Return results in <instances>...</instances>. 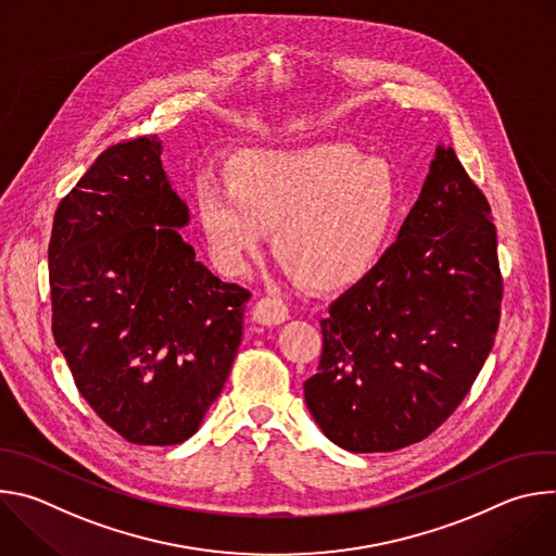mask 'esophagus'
I'll return each instance as SVG.
<instances>
[{
  "label": "esophagus",
  "instance_id": "obj_1",
  "mask_svg": "<svg viewBox=\"0 0 556 556\" xmlns=\"http://www.w3.org/2000/svg\"><path fill=\"white\" fill-rule=\"evenodd\" d=\"M288 305L277 296H262L253 307V319L262 326H279L288 319Z\"/></svg>",
  "mask_w": 556,
  "mask_h": 556
}]
</instances>
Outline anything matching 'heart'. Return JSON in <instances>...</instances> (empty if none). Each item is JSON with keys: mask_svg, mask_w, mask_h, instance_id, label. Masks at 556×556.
<instances>
[{"mask_svg": "<svg viewBox=\"0 0 556 556\" xmlns=\"http://www.w3.org/2000/svg\"><path fill=\"white\" fill-rule=\"evenodd\" d=\"M226 178H202L193 206L211 257L242 275L275 226L277 260L307 288L332 290L380 257L401 202L393 167L345 142L296 149H244Z\"/></svg>", "mask_w": 556, "mask_h": 556, "instance_id": "heart-1", "label": "heart"}]
</instances>
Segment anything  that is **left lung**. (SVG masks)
Instances as JSON below:
<instances>
[{
    "mask_svg": "<svg viewBox=\"0 0 556 556\" xmlns=\"http://www.w3.org/2000/svg\"><path fill=\"white\" fill-rule=\"evenodd\" d=\"M502 292L491 204L440 144L399 240L321 319L319 369L303 382L316 425L352 453L431 435L493 350Z\"/></svg>",
    "mask_w": 556,
    "mask_h": 556,
    "instance_id": "left-lung-1",
    "label": "left lung"
}]
</instances>
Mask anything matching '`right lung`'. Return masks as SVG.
<instances>
[{"label": "right lung", "instance_id": "obj_1", "mask_svg": "<svg viewBox=\"0 0 556 556\" xmlns=\"http://www.w3.org/2000/svg\"><path fill=\"white\" fill-rule=\"evenodd\" d=\"M163 142L108 147L59 202L48 247L52 334L94 414L134 444L191 438L219 395L251 292L195 260Z\"/></svg>", "mask_w": 556, "mask_h": 556}]
</instances>
